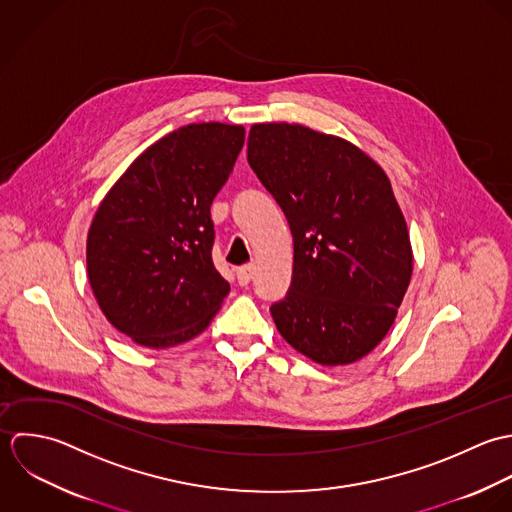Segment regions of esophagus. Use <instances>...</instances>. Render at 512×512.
Returning a JSON list of instances; mask_svg holds the SVG:
<instances>
[{
  "label": "esophagus",
  "mask_w": 512,
  "mask_h": 512,
  "mask_svg": "<svg viewBox=\"0 0 512 512\" xmlns=\"http://www.w3.org/2000/svg\"><path fill=\"white\" fill-rule=\"evenodd\" d=\"M235 275H237V283H239L241 287H247V285L251 283L253 275H255V267H253V265H243V267H239V269L235 271Z\"/></svg>",
  "instance_id": "obj_1"
}]
</instances>
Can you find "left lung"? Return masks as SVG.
Returning <instances> with one entry per match:
<instances>
[{"instance_id":"left-lung-1","label":"left lung","mask_w":512,"mask_h":512,"mask_svg":"<svg viewBox=\"0 0 512 512\" xmlns=\"http://www.w3.org/2000/svg\"><path fill=\"white\" fill-rule=\"evenodd\" d=\"M247 162L293 233V281L271 307L277 330L322 366L364 358L392 328L413 271L386 172L352 142L289 122L253 124Z\"/></svg>"}]
</instances>
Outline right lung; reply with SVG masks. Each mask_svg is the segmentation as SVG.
Segmentation results:
<instances>
[{"instance_id":"obj_1","label":"right lung","mask_w":512,"mask_h":512,"mask_svg":"<svg viewBox=\"0 0 512 512\" xmlns=\"http://www.w3.org/2000/svg\"><path fill=\"white\" fill-rule=\"evenodd\" d=\"M245 128L182 126L146 148L108 190L87 237L89 283L108 322L146 348L204 332L229 293L211 261L209 207Z\"/></svg>"}]
</instances>
